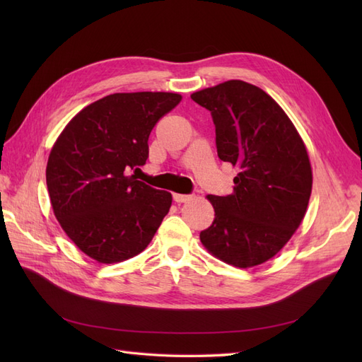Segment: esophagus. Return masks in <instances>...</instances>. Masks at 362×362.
Wrapping results in <instances>:
<instances>
[{
	"mask_svg": "<svg viewBox=\"0 0 362 362\" xmlns=\"http://www.w3.org/2000/svg\"><path fill=\"white\" fill-rule=\"evenodd\" d=\"M192 199L190 194H180V193H173V201L178 202V204H182V202H187Z\"/></svg>",
	"mask_w": 362,
	"mask_h": 362,
	"instance_id": "obj_1",
	"label": "esophagus"
}]
</instances>
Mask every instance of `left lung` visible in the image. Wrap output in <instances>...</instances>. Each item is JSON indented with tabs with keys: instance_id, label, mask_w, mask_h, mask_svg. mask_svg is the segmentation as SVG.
Returning <instances> with one entry per match:
<instances>
[{
	"instance_id": "obj_1",
	"label": "left lung",
	"mask_w": 362,
	"mask_h": 362,
	"mask_svg": "<svg viewBox=\"0 0 362 362\" xmlns=\"http://www.w3.org/2000/svg\"><path fill=\"white\" fill-rule=\"evenodd\" d=\"M192 100L211 112L217 156L238 170L231 194L206 196L214 221L201 242L226 264H262L305 217L313 189L306 146L281 105L254 84L229 80Z\"/></svg>"
}]
</instances>
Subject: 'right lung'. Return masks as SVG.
Returning a JSON list of instances; mask_svg holds the SVG:
<instances>
[{
	"label": "right lung",
	"mask_w": 362,
	"mask_h": 362,
	"mask_svg": "<svg viewBox=\"0 0 362 362\" xmlns=\"http://www.w3.org/2000/svg\"><path fill=\"white\" fill-rule=\"evenodd\" d=\"M181 100L170 92L108 95L76 113L57 137L47 164L51 206L87 257L125 261L156 235L172 194L128 173L146 163L152 128Z\"/></svg>",
	"instance_id": "right-lung-1"
}]
</instances>
